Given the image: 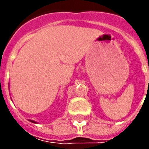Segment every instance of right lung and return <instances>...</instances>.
Segmentation results:
<instances>
[{"label": "right lung", "mask_w": 149, "mask_h": 149, "mask_svg": "<svg viewBox=\"0 0 149 149\" xmlns=\"http://www.w3.org/2000/svg\"><path fill=\"white\" fill-rule=\"evenodd\" d=\"M31 122H32V123H36V121H34V120H30Z\"/></svg>", "instance_id": "right-lung-1"}]
</instances>
